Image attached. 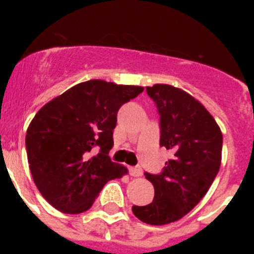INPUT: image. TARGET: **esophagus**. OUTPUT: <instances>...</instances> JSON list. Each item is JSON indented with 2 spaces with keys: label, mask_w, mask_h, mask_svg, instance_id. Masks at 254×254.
I'll return each mask as SVG.
<instances>
[{
  "label": "esophagus",
  "mask_w": 254,
  "mask_h": 254,
  "mask_svg": "<svg viewBox=\"0 0 254 254\" xmlns=\"http://www.w3.org/2000/svg\"><path fill=\"white\" fill-rule=\"evenodd\" d=\"M129 173H130L131 177H135V178L141 177V175H142V169H141L139 166L130 167V169H129Z\"/></svg>",
  "instance_id": "34e87169"
}]
</instances>
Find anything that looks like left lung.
<instances>
[{"label":"left lung","mask_w":254,"mask_h":254,"mask_svg":"<svg viewBox=\"0 0 254 254\" xmlns=\"http://www.w3.org/2000/svg\"><path fill=\"white\" fill-rule=\"evenodd\" d=\"M159 115V145L174 153L161 174L145 173L154 199L133 205L139 220L165 225L189 213L203 199L221 163L223 134L208 111L187 92L167 84L146 87Z\"/></svg>","instance_id":"8db88e82"}]
</instances>
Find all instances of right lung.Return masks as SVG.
Returning a JSON list of instances; mask_svg holds the SVG:
<instances>
[{
	"label": "right lung",
	"instance_id": "right-lung-1",
	"mask_svg": "<svg viewBox=\"0 0 254 254\" xmlns=\"http://www.w3.org/2000/svg\"><path fill=\"white\" fill-rule=\"evenodd\" d=\"M142 91L137 85L84 81L35 115L26 133L27 161L34 183L53 207L84 212L108 181L127 173L108 154L117 112ZM95 148L99 153L93 156Z\"/></svg>",
	"mask_w": 254,
	"mask_h": 254
}]
</instances>
